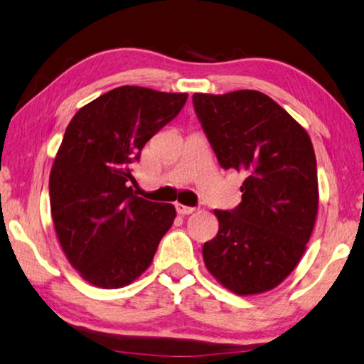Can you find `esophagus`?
Returning <instances> with one entry per match:
<instances>
[{"label": "esophagus", "instance_id": "1", "mask_svg": "<svg viewBox=\"0 0 364 364\" xmlns=\"http://www.w3.org/2000/svg\"><path fill=\"white\" fill-rule=\"evenodd\" d=\"M176 209H177V213L181 214V215H188V214H192V213H195V211H196L195 208L183 206V205H181V203H176Z\"/></svg>", "mask_w": 364, "mask_h": 364}]
</instances>
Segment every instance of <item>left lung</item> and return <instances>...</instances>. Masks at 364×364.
Here are the masks:
<instances>
[{
    "label": "left lung",
    "instance_id": "8db88e82",
    "mask_svg": "<svg viewBox=\"0 0 364 364\" xmlns=\"http://www.w3.org/2000/svg\"><path fill=\"white\" fill-rule=\"evenodd\" d=\"M193 107L224 169L245 174L241 203L214 214L206 269L238 296L270 291L296 269L314 232L318 176L307 131L259 91L193 94Z\"/></svg>",
    "mask_w": 364,
    "mask_h": 364
}]
</instances>
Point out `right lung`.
Listing matches in <instances>:
<instances>
[{"mask_svg":"<svg viewBox=\"0 0 364 364\" xmlns=\"http://www.w3.org/2000/svg\"><path fill=\"white\" fill-rule=\"evenodd\" d=\"M187 97L121 86L80 108L67 126L49 176L50 214L68 262L87 283H132L174 222V206L136 196L129 182L144 145Z\"/></svg>","mask_w":364,"mask_h":364,"instance_id":"add662e5","label":"right lung"}]
</instances>
